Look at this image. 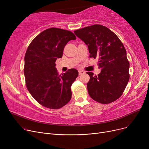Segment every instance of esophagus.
<instances>
[{"mask_svg":"<svg viewBox=\"0 0 149 149\" xmlns=\"http://www.w3.org/2000/svg\"><path fill=\"white\" fill-rule=\"evenodd\" d=\"M84 73H85V72L84 71V70H79V75H81V74H84Z\"/></svg>","mask_w":149,"mask_h":149,"instance_id":"34e87169","label":"esophagus"}]
</instances>
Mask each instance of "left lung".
<instances>
[{
    "mask_svg": "<svg viewBox=\"0 0 149 149\" xmlns=\"http://www.w3.org/2000/svg\"><path fill=\"white\" fill-rule=\"evenodd\" d=\"M75 35L88 47L90 57L98 58L101 72H92L87 84L90 97L101 104L119 98L129 80V62L126 49L117 36L107 27L93 25L74 31Z\"/></svg>",
    "mask_w": 149,
    "mask_h": 149,
    "instance_id": "8db88e82",
    "label": "left lung"
}]
</instances>
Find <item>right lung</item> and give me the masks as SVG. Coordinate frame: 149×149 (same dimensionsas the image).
I'll return each instance as SVG.
<instances>
[{
	"label": "right lung",
	"instance_id": "add662e5",
	"mask_svg": "<svg viewBox=\"0 0 149 149\" xmlns=\"http://www.w3.org/2000/svg\"><path fill=\"white\" fill-rule=\"evenodd\" d=\"M75 39L69 31L51 28L36 37L28 47L24 66L26 86L31 95L44 107L58 109L71 98L70 87L79 72L69 69L59 74L56 61L62 57L67 43Z\"/></svg>",
	"mask_w": 149,
	"mask_h": 149
}]
</instances>
